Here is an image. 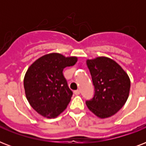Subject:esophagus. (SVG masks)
<instances>
[{
	"instance_id": "1",
	"label": "esophagus",
	"mask_w": 146,
	"mask_h": 146,
	"mask_svg": "<svg viewBox=\"0 0 146 146\" xmlns=\"http://www.w3.org/2000/svg\"><path fill=\"white\" fill-rule=\"evenodd\" d=\"M74 94L76 95V96H78V95H80V90H75V91H74Z\"/></svg>"
}]
</instances>
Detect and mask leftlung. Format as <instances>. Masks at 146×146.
Wrapping results in <instances>:
<instances>
[{
    "mask_svg": "<svg viewBox=\"0 0 146 146\" xmlns=\"http://www.w3.org/2000/svg\"><path fill=\"white\" fill-rule=\"evenodd\" d=\"M86 64L95 86V95L86 104L98 117H110L120 111L127 102L130 89L129 76L109 57L87 60Z\"/></svg>",
    "mask_w": 146,
    "mask_h": 146,
    "instance_id": "left-lung-1",
    "label": "left lung"
}]
</instances>
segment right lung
<instances>
[{
	"label": "right lung",
	"instance_id": "obj_1",
	"mask_svg": "<svg viewBox=\"0 0 146 146\" xmlns=\"http://www.w3.org/2000/svg\"><path fill=\"white\" fill-rule=\"evenodd\" d=\"M76 57L50 53L37 59L26 71L24 89L34 110L47 118H55L66 108L73 96L63 70L73 66Z\"/></svg>",
	"mask_w": 146,
	"mask_h": 146
}]
</instances>
